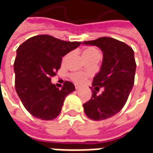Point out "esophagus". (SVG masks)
Instances as JSON below:
<instances>
[{
	"instance_id": "1",
	"label": "esophagus",
	"mask_w": 153,
	"mask_h": 153,
	"mask_svg": "<svg viewBox=\"0 0 153 153\" xmlns=\"http://www.w3.org/2000/svg\"><path fill=\"white\" fill-rule=\"evenodd\" d=\"M80 87H79V85H78V84H75V88H76L77 90L79 89V88Z\"/></svg>"
}]
</instances>
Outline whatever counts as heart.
I'll list each match as a JSON object with an SVG mask.
<instances>
[{
  "label": "heart",
  "instance_id": "1",
  "mask_svg": "<svg viewBox=\"0 0 153 153\" xmlns=\"http://www.w3.org/2000/svg\"><path fill=\"white\" fill-rule=\"evenodd\" d=\"M97 53H98L97 50L93 47H89L83 51V56H89V55ZM87 77H88V74L86 73H82V72H76L71 74V79L77 83H84L87 79Z\"/></svg>",
  "mask_w": 153,
  "mask_h": 153
}]
</instances>
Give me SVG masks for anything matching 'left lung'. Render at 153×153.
<instances>
[{"label":"left lung","instance_id":"8db88e82","mask_svg":"<svg viewBox=\"0 0 153 153\" xmlns=\"http://www.w3.org/2000/svg\"><path fill=\"white\" fill-rule=\"evenodd\" d=\"M83 45L96 46L103 52L100 71L93 78V86L103 87L97 95L92 87V97L83 104L86 115L93 120H103L120 112L127 102L134 83L136 63L131 47L115 38L103 37L85 41Z\"/></svg>","mask_w":153,"mask_h":153}]
</instances>
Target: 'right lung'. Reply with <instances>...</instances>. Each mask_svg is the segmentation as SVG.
<instances>
[{"label": "right lung", "instance_id": "add662e5", "mask_svg": "<svg viewBox=\"0 0 153 153\" xmlns=\"http://www.w3.org/2000/svg\"><path fill=\"white\" fill-rule=\"evenodd\" d=\"M80 44L38 35L18 47L14 63L15 90L25 109L34 117L43 120L56 118L67 95L75 90L69 81L59 89L51 79L60 68L62 57Z\"/></svg>", "mask_w": 153, "mask_h": 153}]
</instances>
